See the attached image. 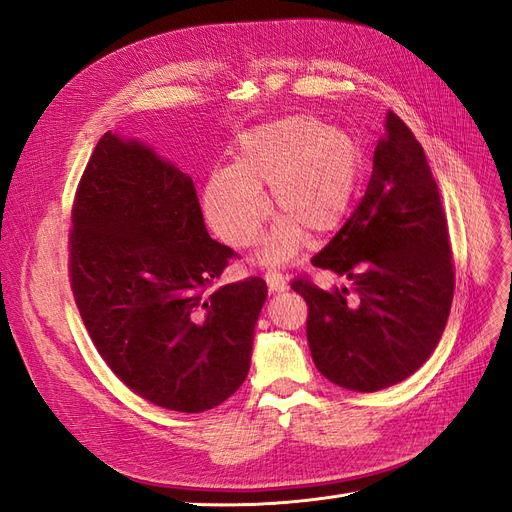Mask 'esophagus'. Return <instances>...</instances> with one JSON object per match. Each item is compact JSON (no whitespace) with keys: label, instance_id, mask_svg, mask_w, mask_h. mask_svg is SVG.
Instances as JSON below:
<instances>
[{"label":"esophagus","instance_id":"esophagus-1","mask_svg":"<svg viewBox=\"0 0 512 512\" xmlns=\"http://www.w3.org/2000/svg\"><path fill=\"white\" fill-rule=\"evenodd\" d=\"M265 280H267V286H269L271 292H284V290L288 288V280H286V277H284L282 273L273 271V269H269V271L265 273Z\"/></svg>","mask_w":512,"mask_h":512}]
</instances>
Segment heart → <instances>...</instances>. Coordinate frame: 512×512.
Returning a JSON list of instances; mask_svg holds the SVG:
<instances>
[{"mask_svg":"<svg viewBox=\"0 0 512 512\" xmlns=\"http://www.w3.org/2000/svg\"><path fill=\"white\" fill-rule=\"evenodd\" d=\"M361 173V147L335 126L312 115H288L237 136L232 166L213 170L205 188V211L232 247H247L267 218L260 190L269 185L277 220L262 247L267 262L297 254L309 237L329 235L350 207Z\"/></svg>","mask_w":512,"mask_h":512,"instance_id":"obj_1","label":"heart"}]
</instances>
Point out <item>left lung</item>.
<instances>
[{"mask_svg":"<svg viewBox=\"0 0 512 512\" xmlns=\"http://www.w3.org/2000/svg\"><path fill=\"white\" fill-rule=\"evenodd\" d=\"M312 265L352 282V290H322L309 277L290 284L307 301V344L324 378L374 393L436 350L455 292L453 252L425 151L395 113L365 196Z\"/></svg>","mask_w":512,"mask_h":512,"instance_id":"obj_1","label":"left lung"}]
</instances>
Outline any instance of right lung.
Masks as SVG:
<instances>
[{
    "mask_svg": "<svg viewBox=\"0 0 512 512\" xmlns=\"http://www.w3.org/2000/svg\"><path fill=\"white\" fill-rule=\"evenodd\" d=\"M68 250L85 329L130 391L196 414L243 384L267 284L218 286L237 252L209 237L177 166L106 132L76 188Z\"/></svg>",
    "mask_w": 512,
    "mask_h": 512,
    "instance_id": "1",
    "label": "right lung"
}]
</instances>
